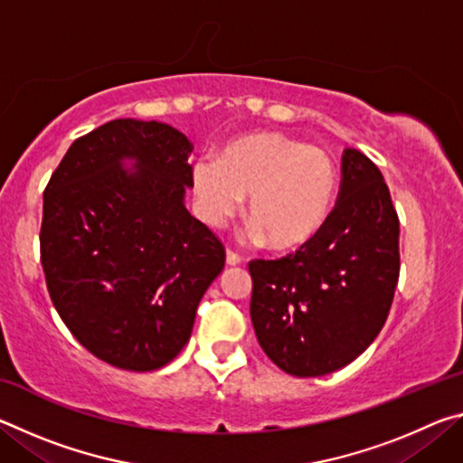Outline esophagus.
I'll list each match as a JSON object with an SVG mask.
<instances>
[{
	"label": "esophagus",
	"mask_w": 463,
	"mask_h": 463,
	"mask_svg": "<svg viewBox=\"0 0 463 463\" xmlns=\"http://www.w3.org/2000/svg\"><path fill=\"white\" fill-rule=\"evenodd\" d=\"M241 255H237V253H234V250H226V265H231V268H232V265H241Z\"/></svg>",
	"instance_id": "1"
}]
</instances>
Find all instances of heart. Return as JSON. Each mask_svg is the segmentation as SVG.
<instances>
[{
	"label": "heart",
	"instance_id": "b5f03b06",
	"mask_svg": "<svg viewBox=\"0 0 463 463\" xmlns=\"http://www.w3.org/2000/svg\"><path fill=\"white\" fill-rule=\"evenodd\" d=\"M335 163L320 146L279 132L234 138L218 161L192 167L195 210L203 222L222 226L247 200L249 234L273 249L307 242L331 213Z\"/></svg>",
	"mask_w": 463,
	"mask_h": 463
}]
</instances>
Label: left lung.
I'll return each mask as SVG.
<instances>
[{
	"label": "left lung",
	"mask_w": 463,
	"mask_h": 463,
	"mask_svg": "<svg viewBox=\"0 0 463 463\" xmlns=\"http://www.w3.org/2000/svg\"><path fill=\"white\" fill-rule=\"evenodd\" d=\"M401 222L380 169L345 148L333 213L292 255L249 263L250 320L286 373L317 378L370 347L386 323L401 273Z\"/></svg>",
	"instance_id": "obj_1"
}]
</instances>
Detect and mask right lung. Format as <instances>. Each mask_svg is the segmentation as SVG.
Masks as SVG:
<instances>
[{
  "label": "right lung",
  "mask_w": 463,
  "mask_h": 463,
  "mask_svg": "<svg viewBox=\"0 0 463 463\" xmlns=\"http://www.w3.org/2000/svg\"><path fill=\"white\" fill-rule=\"evenodd\" d=\"M192 151L169 124L112 120L69 146L44 190L51 300L75 339L120 370L169 364L224 268L222 242L184 203Z\"/></svg>",
  "instance_id": "1"
}]
</instances>
